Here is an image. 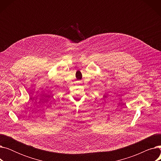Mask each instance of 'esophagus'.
<instances>
[{
	"label": "esophagus",
	"mask_w": 161,
	"mask_h": 161,
	"mask_svg": "<svg viewBox=\"0 0 161 161\" xmlns=\"http://www.w3.org/2000/svg\"><path fill=\"white\" fill-rule=\"evenodd\" d=\"M78 82H79V83H80V81H78Z\"/></svg>",
	"instance_id": "esophagus-1"
}]
</instances>
